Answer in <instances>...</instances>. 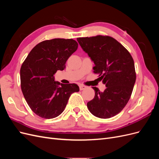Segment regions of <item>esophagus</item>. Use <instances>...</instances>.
Segmentation results:
<instances>
[{"instance_id":"34e87169","label":"esophagus","mask_w":159,"mask_h":159,"mask_svg":"<svg viewBox=\"0 0 159 159\" xmlns=\"http://www.w3.org/2000/svg\"><path fill=\"white\" fill-rule=\"evenodd\" d=\"M86 88V86L84 85H80V89L81 91V90H84Z\"/></svg>"}]
</instances>
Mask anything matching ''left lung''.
I'll list each match as a JSON object with an SVG mask.
<instances>
[{
    "label": "left lung",
    "instance_id": "left-lung-1",
    "mask_svg": "<svg viewBox=\"0 0 159 159\" xmlns=\"http://www.w3.org/2000/svg\"><path fill=\"white\" fill-rule=\"evenodd\" d=\"M77 40L94 62L93 73L107 87L103 92L93 87L95 97L88 102V108L98 117H112L125 107L132 94L136 80L133 57L121 44L109 36L78 38Z\"/></svg>",
    "mask_w": 159,
    "mask_h": 159
}]
</instances>
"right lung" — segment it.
<instances>
[{"mask_svg": "<svg viewBox=\"0 0 159 159\" xmlns=\"http://www.w3.org/2000/svg\"><path fill=\"white\" fill-rule=\"evenodd\" d=\"M78 48V42L73 39L44 40L33 48L22 63V93L30 108L39 117H57L64 111L71 95L80 91L77 84L56 82L54 77L57 70H64L67 60Z\"/></svg>", "mask_w": 159, "mask_h": 159, "instance_id": "add662e5", "label": "right lung"}]
</instances>
